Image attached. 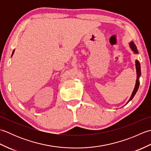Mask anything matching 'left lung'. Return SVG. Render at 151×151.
Returning a JSON list of instances; mask_svg holds the SVG:
<instances>
[{"label": "left lung", "mask_w": 151, "mask_h": 151, "mask_svg": "<svg viewBox=\"0 0 151 151\" xmlns=\"http://www.w3.org/2000/svg\"><path fill=\"white\" fill-rule=\"evenodd\" d=\"M130 46L131 47V49H132V50L134 51V52L136 53H137L138 52V51H137V47L136 46V45L134 44L133 42H131L130 43ZM136 70H137V80H136V86H135V88H134V91L132 92V95H131V97L129 99V101H131L132 99H133V97H134V95H135V94L136 93V92L137 91V89H138V88H139V77L141 75V67H140V64H139V62H138V61L136 60ZM127 102V103H128Z\"/></svg>", "instance_id": "obj_1"}]
</instances>
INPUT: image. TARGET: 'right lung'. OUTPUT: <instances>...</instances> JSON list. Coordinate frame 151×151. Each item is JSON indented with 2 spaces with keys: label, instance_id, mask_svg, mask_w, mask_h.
I'll return each mask as SVG.
<instances>
[{
  "label": "right lung",
  "instance_id": "right-lung-1",
  "mask_svg": "<svg viewBox=\"0 0 151 151\" xmlns=\"http://www.w3.org/2000/svg\"><path fill=\"white\" fill-rule=\"evenodd\" d=\"M14 51H13V52H12V56L13 55V54H14Z\"/></svg>",
  "mask_w": 151,
  "mask_h": 151
}]
</instances>
